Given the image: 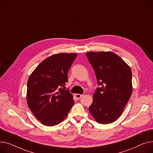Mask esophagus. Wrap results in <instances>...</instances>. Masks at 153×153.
<instances>
[{"instance_id":"esophagus-1","label":"esophagus","mask_w":153,"mask_h":153,"mask_svg":"<svg viewBox=\"0 0 153 153\" xmlns=\"http://www.w3.org/2000/svg\"><path fill=\"white\" fill-rule=\"evenodd\" d=\"M75 96H76V99H77V100H79V99H81L82 96H83V95H81V94H76L75 95Z\"/></svg>"}]
</instances>
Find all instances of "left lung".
<instances>
[{
	"mask_svg": "<svg viewBox=\"0 0 153 153\" xmlns=\"http://www.w3.org/2000/svg\"><path fill=\"white\" fill-rule=\"evenodd\" d=\"M86 56L100 85L94 94L89 112L99 123H112L122 115L131 97V70L113 52L91 51Z\"/></svg>",
	"mask_w": 153,
	"mask_h": 153,
	"instance_id": "1",
	"label": "left lung"
}]
</instances>
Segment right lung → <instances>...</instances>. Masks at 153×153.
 <instances>
[{
    "label": "right lung",
    "instance_id": "obj_1",
    "mask_svg": "<svg viewBox=\"0 0 153 153\" xmlns=\"http://www.w3.org/2000/svg\"><path fill=\"white\" fill-rule=\"evenodd\" d=\"M76 53H59L43 60L30 76L27 101L29 108L43 125L54 126L67 117L74 105L73 96L64 90L68 72Z\"/></svg>",
    "mask_w": 153,
    "mask_h": 153
}]
</instances>
